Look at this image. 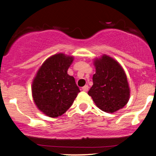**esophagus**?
<instances>
[{
  "label": "esophagus",
  "instance_id": "esophagus-1",
  "mask_svg": "<svg viewBox=\"0 0 156 156\" xmlns=\"http://www.w3.org/2000/svg\"><path fill=\"white\" fill-rule=\"evenodd\" d=\"M82 89H83V91H84V92H87L89 89V86L88 85H85L84 87H82Z\"/></svg>",
  "mask_w": 156,
  "mask_h": 156
}]
</instances>
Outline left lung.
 I'll list each match as a JSON object with an SVG mask.
<instances>
[{
    "mask_svg": "<svg viewBox=\"0 0 156 156\" xmlns=\"http://www.w3.org/2000/svg\"><path fill=\"white\" fill-rule=\"evenodd\" d=\"M94 65L95 74L88 94L103 112L114 113L122 108L130 98V88L123 68L107 55L95 58Z\"/></svg>",
    "mask_w": 156,
    "mask_h": 156,
    "instance_id": "left-lung-1",
    "label": "left lung"
}]
</instances>
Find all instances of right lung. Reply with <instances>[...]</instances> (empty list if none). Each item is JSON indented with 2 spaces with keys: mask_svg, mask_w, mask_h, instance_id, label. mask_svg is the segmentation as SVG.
Wrapping results in <instances>:
<instances>
[{
  "mask_svg": "<svg viewBox=\"0 0 156 156\" xmlns=\"http://www.w3.org/2000/svg\"><path fill=\"white\" fill-rule=\"evenodd\" d=\"M73 56L58 53L47 58L32 82V97L39 110L49 117L62 116L70 108L80 89L67 74Z\"/></svg>",
  "mask_w": 156,
  "mask_h": 156,
  "instance_id": "right-lung-1",
  "label": "right lung"
}]
</instances>
